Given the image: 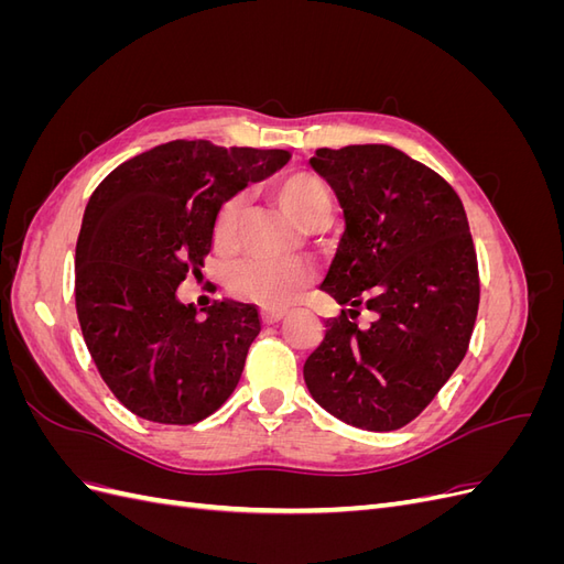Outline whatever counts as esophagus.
<instances>
[{"mask_svg": "<svg viewBox=\"0 0 564 564\" xmlns=\"http://www.w3.org/2000/svg\"><path fill=\"white\" fill-rule=\"evenodd\" d=\"M282 317H284V313H280V311H263L261 313L263 324H278Z\"/></svg>", "mask_w": 564, "mask_h": 564, "instance_id": "esophagus-1", "label": "esophagus"}]
</instances>
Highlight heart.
<instances>
[{"instance_id": "b5f03b06", "label": "heart", "mask_w": 564, "mask_h": 564, "mask_svg": "<svg viewBox=\"0 0 564 564\" xmlns=\"http://www.w3.org/2000/svg\"><path fill=\"white\" fill-rule=\"evenodd\" d=\"M278 197L284 212L299 226L308 228L317 220H327L332 214L329 187L308 172H294L278 183ZM242 197H230L216 214L214 245L220 251H230L237 245V224H240ZM228 289L235 299L261 305L265 311H284L311 292L315 270L303 261H261L249 259L230 265Z\"/></svg>"}]
</instances>
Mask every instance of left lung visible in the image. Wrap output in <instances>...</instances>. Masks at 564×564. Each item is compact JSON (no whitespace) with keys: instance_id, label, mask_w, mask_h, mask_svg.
Wrapping results in <instances>:
<instances>
[{"instance_id":"8db88e82","label":"left lung","mask_w":564,"mask_h":564,"mask_svg":"<svg viewBox=\"0 0 564 564\" xmlns=\"http://www.w3.org/2000/svg\"><path fill=\"white\" fill-rule=\"evenodd\" d=\"M346 232L322 289L344 305L303 365L311 395L365 431H398L433 402L468 350L480 272L454 187L392 145L311 158ZM360 307L372 311L357 328Z\"/></svg>"}]
</instances>
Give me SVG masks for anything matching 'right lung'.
Here are the masks:
<instances>
[{
  "label": "right lung",
  "mask_w": 564,
  "mask_h": 564,
  "mask_svg": "<svg viewBox=\"0 0 564 564\" xmlns=\"http://www.w3.org/2000/svg\"><path fill=\"white\" fill-rule=\"evenodd\" d=\"M286 150L172 141L98 183L75 249V308L100 379L145 421L191 425L240 381L259 308L176 299L214 245L220 204L286 164Z\"/></svg>",
  "instance_id": "right-lung-1"
}]
</instances>
